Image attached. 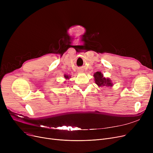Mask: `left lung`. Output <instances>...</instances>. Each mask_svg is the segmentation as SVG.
Masks as SVG:
<instances>
[{"label":"left lung","instance_id":"obj_1","mask_svg":"<svg viewBox=\"0 0 153 153\" xmlns=\"http://www.w3.org/2000/svg\"><path fill=\"white\" fill-rule=\"evenodd\" d=\"M95 82L99 87L101 86H111L112 83L109 79H106L103 76L100 72H96L94 74Z\"/></svg>","mask_w":153,"mask_h":153}]
</instances>
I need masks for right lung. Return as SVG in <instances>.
Here are the masks:
<instances>
[{
	"label": "right lung",
	"mask_w": 153,
	"mask_h": 153,
	"mask_svg": "<svg viewBox=\"0 0 153 153\" xmlns=\"http://www.w3.org/2000/svg\"><path fill=\"white\" fill-rule=\"evenodd\" d=\"M64 77L66 79H69V76L68 75H64Z\"/></svg>",
	"instance_id": "add662e5"
}]
</instances>
